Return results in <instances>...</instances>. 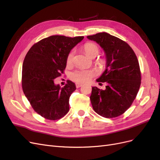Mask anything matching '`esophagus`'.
I'll use <instances>...</instances> for the list:
<instances>
[{
	"instance_id": "1",
	"label": "esophagus",
	"mask_w": 160,
	"mask_h": 160,
	"mask_svg": "<svg viewBox=\"0 0 160 160\" xmlns=\"http://www.w3.org/2000/svg\"><path fill=\"white\" fill-rule=\"evenodd\" d=\"M82 86V84H80V83H76V88H78L81 87Z\"/></svg>"
}]
</instances>
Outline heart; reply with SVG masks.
Masks as SVG:
<instances>
[{
    "label": "heart",
    "mask_w": 160,
    "mask_h": 160,
    "mask_svg": "<svg viewBox=\"0 0 160 160\" xmlns=\"http://www.w3.org/2000/svg\"><path fill=\"white\" fill-rule=\"evenodd\" d=\"M84 52L86 56L91 58H94L97 56L99 52V49L94 43L88 42L84 45L83 46ZM74 52L71 51L68 53L67 56V63L68 64H71L73 61V58H74ZM100 63H102V61H100ZM94 72L92 70H84V69H76L72 72L70 74V78L74 82L78 83H84L87 82L92 78L94 76Z\"/></svg>",
    "instance_id": "obj_1"
}]
</instances>
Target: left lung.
<instances>
[{
    "label": "left lung",
    "instance_id": "left-lung-1",
    "mask_svg": "<svg viewBox=\"0 0 160 160\" xmlns=\"http://www.w3.org/2000/svg\"><path fill=\"white\" fill-rule=\"evenodd\" d=\"M97 42L105 53L106 66L97 81L106 82L105 90L92 87L90 97L94 111L100 116H120L133 103L141 85L139 62L126 42L105 32L87 36Z\"/></svg>",
    "mask_w": 160,
    "mask_h": 160
}]
</instances>
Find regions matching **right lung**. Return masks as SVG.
<instances>
[{
  "label": "right lung",
  "mask_w": 160,
  "mask_h": 160,
  "mask_svg": "<svg viewBox=\"0 0 160 160\" xmlns=\"http://www.w3.org/2000/svg\"><path fill=\"white\" fill-rule=\"evenodd\" d=\"M84 39L52 35L32 46L22 63V86L31 107L49 120H57L69 111V99L76 89L72 81L61 88L53 80L66 67L67 56Z\"/></svg>",
  "instance_id": "add662e5"
}]
</instances>
